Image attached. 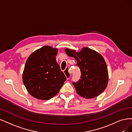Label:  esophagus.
<instances>
[{"instance_id":"34e87169","label":"esophagus","mask_w":132,"mask_h":132,"mask_svg":"<svg viewBox=\"0 0 132 132\" xmlns=\"http://www.w3.org/2000/svg\"><path fill=\"white\" fill-rule=\"evenodd\" d=\"M64 73H65L66 77L67 79H70V77L71 76V71L70 70V68L69 67H67L66 68V69L64 70Z\"/></svg>"}]
</instances>
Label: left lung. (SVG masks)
I'll use <instances>...</instances> for the list:
<instances>
[{"label":"left lung","mask_w":132,"mask_h":132,"mask_svg":"<svg viewBox=\"0 0 132 132\" xmlns=\"http://www.w3.org/2000/svg\"><path fill=\"white\" fill-rule=\"evenodd\" d=\"M65 52L77 61L80 67V79L73 82L77 94L89 99L98 96L103 92L108 85V71L103 57L96 51L87 47L76 52L75 50L66 48Z\"/></svg>","instance_id":"obj_1"}]
</instances>
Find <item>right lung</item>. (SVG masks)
Here are the masks:
<instances>
[{"mask_svg":"<svg viewBox=\"0 0 132 132\" xmlns=\"http://www.w3.org/2000/svg\"><path fill=\"white\" fill-rule=\"evenodd\" d=\"M57 48L45 46L33 52L24 66L22 79L28 92L41 100L55 96L66 80L56 61Z\"/></svg>","mask_w":132,"mask_h":132,"instance_id":"add662e5","label":"right lung"}]
</instances>
